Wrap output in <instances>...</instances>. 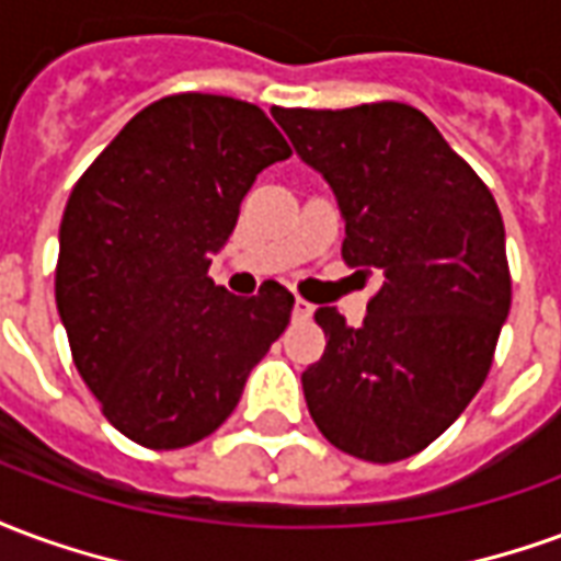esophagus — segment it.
<instances>
[{
	"label": "esophagus",
	"mask_w": 561,
	"mask_h": 561,
	"mask_svg": "<svg viewBox=\"0 0 561 561\" xmlns=\"http://www.w3.org/2000/svg\"><path fill=\"white\" fill-rule=\"evenodd\" d=\"M312 309H316V306L306 304L304 297H297V300H294V321H309V318H312Z\"/></svg>",
	"instance_id": "34e87169"
}]
</instances>
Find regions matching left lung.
I'll return each instance as SVG.
<instances>
[{
    "instance_id": "left-lung-1",
    "label": "left lung",
    "mask_w": 561,
    "mask_h": 561,
    "mask_svg": "<svg viewBox=\"0 0 561 561\" xmlns=\"http://www.w3.org/2000/svg\"><path fill=\"white\" fill-rule=\"evenodd\" d=\"M273 116L336 192L345 264L385 273L364 328L333 306L316 312L328 348L304 373L309 414L352 457H414L466 412L493 366L511 309L502 213L412 104Z\"/></svg>"
}]
</instances>
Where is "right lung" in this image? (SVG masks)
<instances>
[{
  "label": "right lung",
  "instance_id": "add662e5",
  "mask_svg": "<svg viewBox=\"0 0 561 561\" xmlns=\"http://www.w3.org/2000/svg\"><path fill=\"white\" fill-rule=\"evenodd\" d=\"M288 140L257 104L180 92L126 123L59 225L56 309L80 378L119 433L176 450L231 417L294 294L233 297L209 279L240 201Z\"/></svg>",
  "mask_w": 561,
  "mask_h": 561
}]
</instances>
